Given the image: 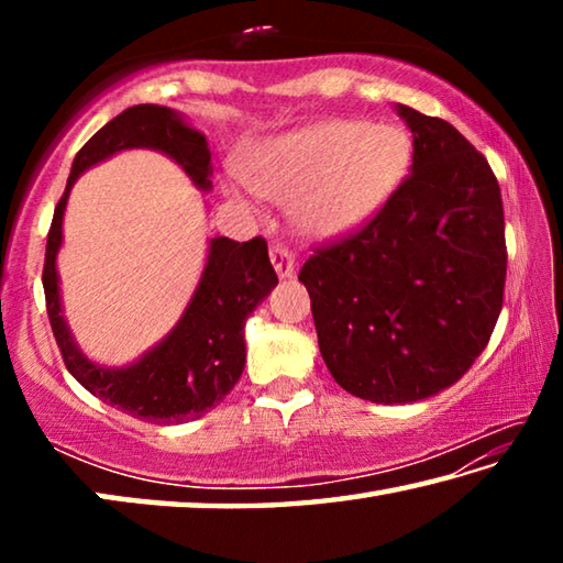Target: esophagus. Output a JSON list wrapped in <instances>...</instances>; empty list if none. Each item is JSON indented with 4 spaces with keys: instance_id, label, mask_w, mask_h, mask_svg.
Returning a JSON list of instances; mask_svg holds the SVG:
<instances>
[{
    "instance_id": "obj_1",
    "label": "esophagus",
    "mask_w": 563,
    "mask_h": 563,
    "mask_svg": "<svg viewBox=\"0 0 563 563\" xmlns=\"http://www.w3.org/2000/svg\"><path fill=\"white\" fill-rule=\"evenodd\" d=\"M271 263H273V268H275V273L280 275V278H290L292 265H295V255L285 243H273L271 245Z\"/></svg>"
}]
</instances>
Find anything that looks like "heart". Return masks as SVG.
Here are the masks:
<instances>
[{"label": "heart", "instance_id": "b5f03b06", "mask_svg": "<svg viewBox=\"0 0 563 563\" xmlns=\"http://www.w3.org/2000/svg\"><path fill=\"white\" fill-rule=\"evenodd\" d=\"M412 139L395 123L320 121L271 141L251 184L278 203H292L305 231L332 238L369 221L402 186Z\"/></svg>", "mask_w": 563, "mask_h": 563}]
</instances>
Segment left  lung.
<instances>
[{
    "label": "left lung",
    "mask_w": 563,
    "mask_h": 563,
    "mask_svg": "<svg viewBox=\"0 0 563 563\" xmlns=\"http://www.w3.org/2000/svg\"><path fill=\"white\" fill-rule=\"evenodd\" d=\"M412 174L355 231L312 247L322 360L350 395L402 405L442 393L497 325L507 280L504 206L487 158L452 123L399 103Z\"/></svg>",
    "instance_id": "obj_1"
}]
</instances>
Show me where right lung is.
I'll return each mask as SVG.
<instances>
[{
  "label": "right lung",
  "mask_w": 563,
  "mask_h": 563,
  "mask_svg": "<svg viewBox=\"0 0 563 563\" xmlns=\"http://www.w3.org/2000/svg\"><path fill=\"white\" fill-rule=\"evenodd\" d=\"M133 146L164 151L186 168L198 186H211V151L206 136L188 129L176 111L156 103H139L111 119L76 154L64 196L54 208L42 273L46 316L66 369L93 397L144 422L180 424L203 417L208 409L223 402L243 375L245 318L278 285V275L271 265L265 238L258 235L245 243L213 238L194 300L158 347L123 369H103L84 357L64 325L56 278L66 198L76 176L117 151Z\"/></svg>",
  "instance_id": "obj_1"
}]
</instances>
